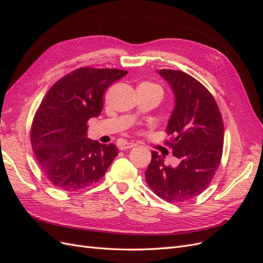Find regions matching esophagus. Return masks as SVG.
I'll return each instance as SVG.
<instances>
[{
  "label": "esophagus",
  "instance_id": "34e87169",
  "mask_svg": "<svg viewBox=\"0 0 263 263\" xmlns=\"http://www.w3.org/2000/svg\"><path fill=\"white\" fill-rule=\"evenodd\" d=\"M136 145L134 144V142H123V144H121L118 146V148L121 150H127V149H130L133 147H135Z\"/></svg>",
  "mask_w": 263,
  "mask_h": 263
}]
</instances>
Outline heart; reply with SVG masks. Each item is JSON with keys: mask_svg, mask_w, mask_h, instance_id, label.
Instances as JSON below:
<instances>
[{"mask_svg": "<svg viewBox=\"0 0 263 263\" xmlns=\"http://www.w3.org/2000/svg\"><path fill=\"white\" fill-rule=\"evenodd\" d=\"M141 85H144V86H148V87H155V89H159V90H161V87H160V86L157 85V84H154V83H149V82H146V83H142Z\"/></svg>", "mask_w": 263, "mask_h": 263, "instance_id": "obj_1", "label": "heart"}]
</instances>
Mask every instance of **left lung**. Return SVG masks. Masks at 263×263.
<instances>
[{
	"label": "left lung",
	"mask_w": 263,
	"mask_h": 263,
	"mask_svg": "<svg viewBox=\"0 0 263 263\" xmlns=\"http://www.w3.org/2000/svg\"><path fill=\"white\" fill-rule=\"evenodd\" d=\"M172 86L176 106L164 141L180 163L164 164V157L151 153L145 172L149 187L162 200L181 203L209 187L218 169L224 146V123L212 93L196 79L179 70L159 71Z\"/></svg>",
	"instance_id": "obj_1"
}]
</instances>
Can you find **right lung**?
Instances as JSON below:
<instances>
[{
	"mask_svg": "<svg viewBox=\"0 0 263 263\" xmlns=\"http://www.w3.org/2000/svg\"><path fill=\"white\" fill-rule=\"evenodd\" d=\"M126 74V70L79 68L46 93L30 127V144L53 186L72 192L104 177L118 149L87 139V121L101 114L106 89Z\"/></svg>",
	"mask_w": 263,
	"mask_h": 263,
	"instance_id": "right-lung-1",
	"label": "right lung"
}]
</instances>
